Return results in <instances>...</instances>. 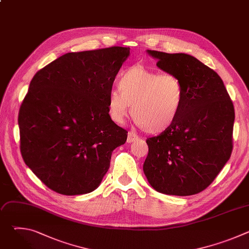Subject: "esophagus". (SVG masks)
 I'll return each mask as SVG.
<instances>
[{"label":"esophagus","instance_id":"34e87169","mask_svg":"<svg viewBox=\"0 0 249 249\" xmlns=\"http://www.w3.org/2000/svg\"><path fill=\"white\" fill-rule=\"evenodd\" d=\"M138 135L133 133V132H129L128 133V137H127V143H133L137 139H138Z\"/></svg>","mask_w":249,"mask_h":249}]
</instances>
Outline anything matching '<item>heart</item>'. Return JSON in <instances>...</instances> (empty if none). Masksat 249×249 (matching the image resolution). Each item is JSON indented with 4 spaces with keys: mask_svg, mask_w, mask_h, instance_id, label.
Listing matches in <instances>:
<instances>
[{
    "mask_svg": "<svg viewBox=\"0 0 249 249\" xmlns=\"http://www.w3.org/2000/svg\"><path fill=\"white\" fill-rule=\"evenodd\" d=\"M118 88L108 95L109 116L118 124L124 122L131 105V116L141 129L160 134L174 124L182 110L184 87L174 74L136 65L121 74Z\"/></svg>",
    "mask_w": 249,
    "mask_h": 249,
    "instance_id": "b5f03b06",
    "label": "heart"
}]
</instances>
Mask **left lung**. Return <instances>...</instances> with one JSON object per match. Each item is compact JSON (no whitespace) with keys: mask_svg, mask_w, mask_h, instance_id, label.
Returning a JSON list of instances; mask_svg holds the SVG:
<instances>
[{"mask_svg":"<svg viewBox=\"0 0 249 249\" xmlns=\"http://www.w3.org/2000/svg\"><path fill=\"white\" fill-rule=\"evenodd\" d=\"M157 66L184 87L182 110L174 124L149 138L144 173L158 192L189 196L206 189L232 151L234 108L220 76L195 57L147 50Z\"/></svg>","mask_w":249,"mask_h":249,"instance_id":"obj_1","label":"left lung"}]
</instances>
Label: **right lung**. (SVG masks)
<instances>
[{"label":"right lung","mask_w":249,"mask_h":249,"mask_svg":"<svg viewBox=\"0 0 249 249\" xmlns=\"http://www.w3.org/2000/svg\"><path fill=\"white\" fill-rule=\"evenodd\" d=\"M129 47L67 53L32 78L18 115L25 164L51 190L96 189L127 131L108 113V95Z\"/></svg>","instance_id":"obj_1"}]
</instances>
